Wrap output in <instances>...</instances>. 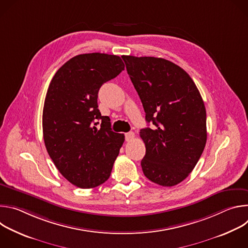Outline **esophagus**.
I'll use <instances>...</instances> for the list:
<instances>
[{"instance_id": "esophagus-1", "label": "esophagus", "mask_w": 248, "mask_h": 248, "mask_svg": "<svg viewBox=\"0 0 248 248\" xmlns=\"http://www.w3.org/2000/svg\"><path fill=\"white\" fill-rule=\"evenodd\" d=\"M134 137H135V134H134L133 132H127V133H125V140H126V141H131V140L134 139Z\"/></svg>"}]
</instances>
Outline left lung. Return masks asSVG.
I'll return each mask as SVG.
<instances>
[{
  "label": "left lung",
  "mask_w": 248,
  "mask_h": 248,
  "mask_svg": "<svg viewBox=\"0 0 248 248\" xmlns=\"http://www.w3.org/2000/svg\"><path fill=\"white\" fill-rule=\"evenodd\" d=\"M127 74L142 102L147 123L140 130L146 153L143 173L162 186L180 184L192 171L206 145V110L188 74L155 57L123 56Z\"/></svg>",
  "instance_id": "left-lung-1"
}]
</instances>
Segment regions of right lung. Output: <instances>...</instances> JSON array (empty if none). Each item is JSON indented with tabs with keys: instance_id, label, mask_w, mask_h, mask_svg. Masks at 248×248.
I'll list each match as a JSON object with an SVG mask.
<instances>
[{
	"instance_id": "1",
	"label": "right lung",
	"mask_w": 248,
	"mask_h": 248,
	"mask_svg": "<svg viewBox=\"0 0 248 248\" xmlns=\"http://www.w3.org/2000/svg\"><path fill=\"white\" fill-rule=\"evenodd\" d=\"M124 69L119 56L82 54L62 64L50 82L42 118L45 146L59 171L78 187L107 181L124 141L97 103L100 87Z\"/></svg>"
}]
</instances>
